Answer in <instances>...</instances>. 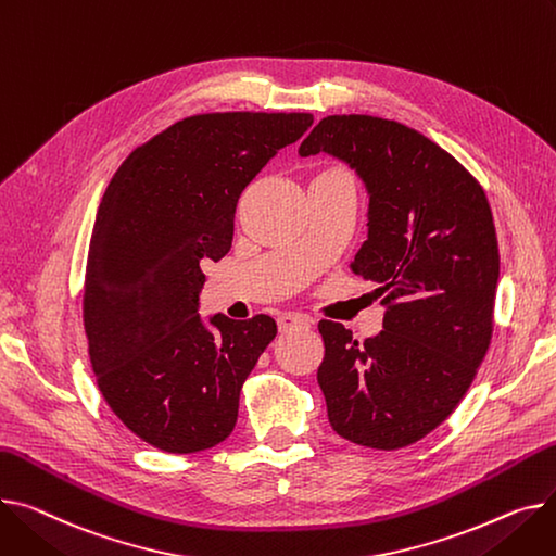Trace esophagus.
Segmentation results:
<instances>
[{"mask_svg": "<svg viewBox=\"0 0 556 556\" xmlns=\"http://www.w3.org/2000/svg\"><path fill=\"white\" fill-rule=\"evenodd\" d=\"M279 330L281 332H290V330H308L311 328V319L306 315H298V313H283L277 319Z\"/></svg>", "mask_w": 556, "mask_h": 556, "instance_id": "esophagus-1", "label": "esophagus"}]
</instances>
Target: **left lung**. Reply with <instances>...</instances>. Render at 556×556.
<instances>
[{
	"label": "left lung",
	"mask_w": 556,
	"mask_h": 556,
	"mask_svg": "<svg viewBox=\"0 0 556 556\" xmlns=\"http://www.w3.org/2000/svg\"><path fill=\"white\" fill-rule=\"evenodd\" d=\"M346 163L368 194L353 273L374 281L384 319L353 340L321 319L317 382L328 422L371 450L414 445L445 422L492 340L498 243L483 188L420 131L374 116H328L300 156Z\"/></svg>",
	"instance_id": "8db88e82"
}]
</instances>
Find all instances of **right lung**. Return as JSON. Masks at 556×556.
I'll use <instances>...</instances> for the list:
<instances>
[{
	"mask_svg": "<svg viewBox=\"0 0 556 556\" xmlns=\"http://www.w3.org/2000/svg\"><path fill=\"white\" fill-rule=\"evenodd\" d=\"M311 125V114L252 111L185 118L136 147L106 185L85 281L89 357L111 412L156 450L203 452L237 425L277 324L201 317V266L228 254L243 190Z\"/></svg>",
	"mask_w": 556,
	"mask_h": 556,
	"instance_id": "right-lung-1",
	"label": "right lung"
}]
</instances>
